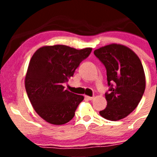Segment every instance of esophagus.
Here are the masks:
<instances>
[{"instance_id": "obj_1", "label": "esophagus", "mask_w": 157, "mask_h": 157, "mask_svg": "<svg viewBox=\"0 0 157 157\" xmlns=\"http://www.w3.org/2000/svg\"><path fill=\"white\" fill-rule=\"evenodd\" d=\"M85 98H86L89 101H92L94 99V97H89V96H85Z\"/></svg>"}]
</instances>
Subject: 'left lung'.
<instances>
[{"instance_id": "obj_1", "label": "left lung", "mask_w": 157, "mask_h": 157, "mask_svg": "<svg viewBox=\"0 0 157 157\" xmlns=\"http://www.w3.org/2000/svg\"><path fill=\"white\" fill-rule=\"evenodd\" d=\"M94 53L105 65L109 86L105 93L107 107L100 115L111 121L122 120L136 109L145 92L141 60L131 49L117 44L101 47Z\"/></svg>"}]
</instances>
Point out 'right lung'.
<instances>
[{
  "label": "right lung",
  "mask_w": 157,
  "mask_h": 157,
  "mask_svg": "<svg viewBox=\"0 0 157 157\" xmlns=\"http://www.w3.org/2000/svg\"><path fill=\"white\" fill-rule=\"evenodd\" d=\"M92 48L78 50L63 45L43 46L32 56L25 87L30 103L43 120L54 125L68 123L84 98L64 90L80 63Z\"/></svg>",
  "instance_id": "1"
}]
</instances>
